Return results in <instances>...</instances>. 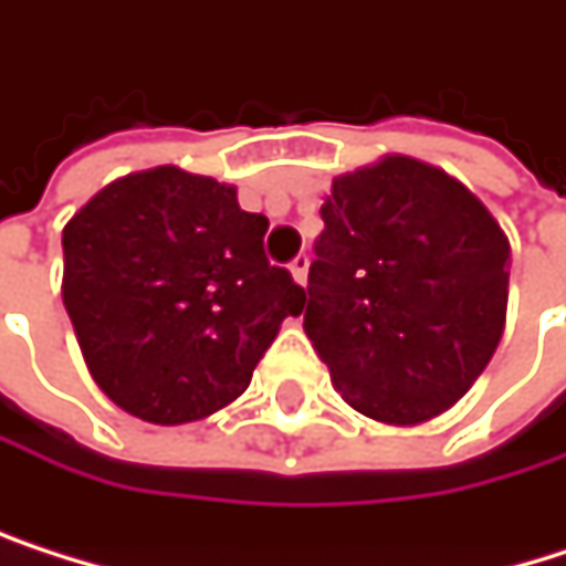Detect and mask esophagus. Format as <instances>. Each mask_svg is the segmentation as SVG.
<instances>
[{
    "label": "esophagus",
    "instance_id": "obj_1",
    "mask_svg": "<svg viewBox=\"0 0 566 566\" xmlns=\"http://www.w3.org/2000/svg\"><path fill=\"white\" fill-rule=\"evenodd\" d=\"M290 273H293V280H296V283H306V273H310V253H296V256L290 260Z\"/></svg>",
    "mask_w": 566,
    "mask_h": 566
}]
</instances>
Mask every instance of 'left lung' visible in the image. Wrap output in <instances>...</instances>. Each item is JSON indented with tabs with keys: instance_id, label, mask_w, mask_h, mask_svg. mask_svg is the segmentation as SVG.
<instances>
[{
	"instance_id": "left-lung-1",
	"label": "left lung",
	"mask_w": 566,
	"mask_h": 566,
	"mask_svg": "<svg viewBox=\"0 0 566 566\" xmlns=\"http://www.w3.org/2000/svg\"><path fill=\"white\" fill-rule=\"evenodd\" d=\"M303 329L349 407L420 423L457 403L504 333L511 243L447 172L390 156L333 179Z\"/></svg>"
}]
</instances>
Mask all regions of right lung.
<instances>
[{
    "label": "right lung",
    "mask_w": 566,
    "mask_h": 566,
    "mask_svg": "<svg viewBox=\"0 0 566 566\" xmlns=\"http://www.w3.org/2000/svg\"><path fill=\"white\" fill-rule=\"evenodd\" d=\"M270 220L176 166L99 189L62 230V303L99 390L149 423L233 403L306 290L263 250Z\"/></svg>",
    "instance_id": "right-lung-1"
}]
</instances>
